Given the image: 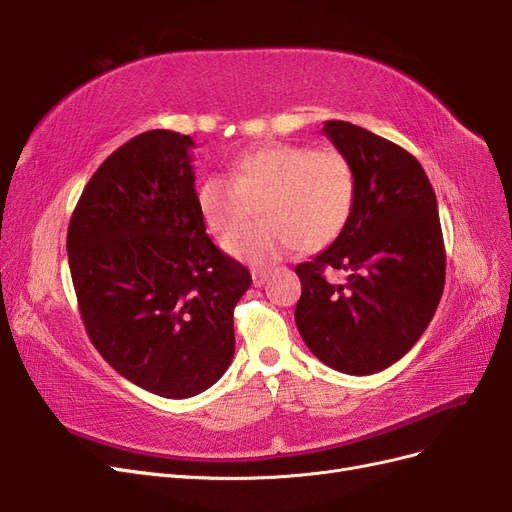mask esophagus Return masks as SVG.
Masks as SVG:
<instances>
[{"mask_svg": "<svg viewBox=\"0 0 512 512\" xmlns=\"http://www.w3.org/2000/svg\"><path fill=\"white\" fill-rule=\"evenodd\" d=\"M269 275H271V271H267V269H252V282H254V286L265 284L269 280Z\"/></svg>", "mask_w": 512, "mask_h": 512, "instance_id": "obj_1", "label": "esophagus"}]
</instances>
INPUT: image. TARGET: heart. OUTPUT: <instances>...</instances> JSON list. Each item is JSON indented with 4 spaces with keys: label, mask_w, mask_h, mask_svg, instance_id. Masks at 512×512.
<instances>
[{
    "label": "heart",
    "mask_w": 512,
    "mask_h": 512,
    "mask_svg": "<svg viewBox=\"0 0 512 512\" xmlns=\"http://www.w3.org/2000/svg\"><path fill=\"white\" fill-rule=\"evenodd\" d=\"M356 196L350 160L337 149L269 143L235 158L228 175H209L196 190L200 218L213 235L235 230L258 200L260 222L224 241V250L250 265H271L303 245L333 241L346 226Z\"/></svg>",
    "instance_id": "obj_1"
}]
</instances>
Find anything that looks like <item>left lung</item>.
I'll return each instance as SVG.
<instances>
[{"mask_svg":"<svg viewBox=\"0 0 512 512\" xmlns=\"http://www.w3.org/2000/svg\"><path fill=\"white\" fill-rule=\"evenodd\" d=\"M322 132L350 160L356 196L339 237L297 269L294 320L307 348L342 374L369 376L399 361L436 314L446 277L438 200L412 153L348 121ZM329 268L349 271L344 285Z\"/></svg>","mask_w":512,"mask_h":512,"instance_id":"8db88e82","label":"left lung"}]
</instances>
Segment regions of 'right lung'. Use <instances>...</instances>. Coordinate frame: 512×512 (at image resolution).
Returning a JSON list of instances; mask_svg holds the SVG:
<instances>
[{
    "label": "right lung",
    "mask_w": 512,
    "mask_h": 512,
    "mask_svg": "<svg viewBox=\"0 0 512 512\" xmlns=\"http://www.w3.org/2000/svg\"><path fill=\"white\" fill-rule=\"evenodd\" d=\"M190 136L149 130L108 156L68 226L91 344L123 378L168 399L207 391L235 354V305L252 284L196 207Z\"/></svg>",
    "instance_id": "add662e5"
}]
</instances>
